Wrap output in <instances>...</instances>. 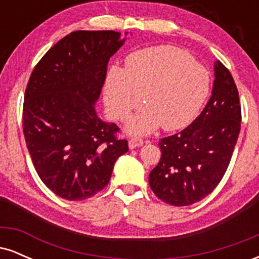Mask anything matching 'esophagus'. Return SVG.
<instances>
[{"label":"esophagus","mask_w":259,"mask_h":259,"mask_svg":"<svg viewBox=\"0 0 259 259\" xmlns=\"http://www.w3.org/2000/svg\"><path fill=\"white\" fill-rule=\"evenodd\" d=\"M144 145V140L140 138H132L129 140V147L130 148H136Z\"/></svg>","instance_id":"34e87169"}]
</instances>
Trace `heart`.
<instances>
[{
	"label": "heart",
	"mask_w": 259,
	"mask_h": 259,
	"mask_svg": "<svg viewBox=\"0 0 259 259\" xmlns=\"http://www.w3.org/2000/svg\"><path fill=\"white\" fill-rule=\"evenodd\" d=\"M209 89L208 70L190 53L173 46H156L127 56L124 69L109 68L105 103L114 119L125 120L141 96L145 107L129 120V133L145 135L159 125L173 132L195 119Z\"/></svg>",
	"instance_id": "b5f03b06"
}]
</instances>
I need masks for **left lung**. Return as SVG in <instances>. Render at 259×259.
<instances>
[{"mask_svg": "<svg viewBox=\"0 0 259 259\" xmlns=\"http://www.w3.org/2000/svg\"><path fill=\"white\" fill-rule=\"evenodd\" d=\"M212 96L180 133L160 139L159 163L148 177L154 195L183 207L208 196L229 167L241 127L239 92L228 68L215 62Z\"/></svg>", "mask_w": 259, "mask_h": 259, "instance_id": "8db88e82", "label": "left lung"}]
</instances>
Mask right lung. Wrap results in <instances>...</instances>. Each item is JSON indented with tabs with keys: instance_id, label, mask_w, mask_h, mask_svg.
Masks as SVG:
<instances>
[{
	"instance_id": "right-lung-1",
	"label": "right lung",
	"mask_w": 259,
	"mask_h": 259,
	"mask_svg": "<svg viewBox=\"0 0 259 259\" xmlns=\"http://www.w3.org/2000/svg\"><path fill=\"white\" fill-rule=\"evenodd\" d=\"M124 41L113 30L70 32L45 53L26 85V146L40 179L64 200L105 189L115 160L129 150L117 138L119 127L95 111L109 58Z\"/></svg>"
}]
</instances>
